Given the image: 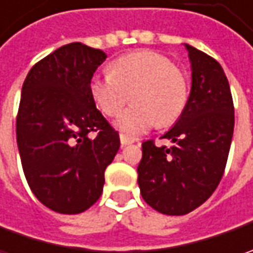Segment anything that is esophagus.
Here are the masks:
<instances>
[{
	"mask_svg": "<svg viewBox=\"0 0 253 253\" xmlns=\"http://www.w3.org/2000/svg\"><path fill=\"white\" fill-rule=\"evenodd\" d=\"M120 141H121V145L124 146V145H131V143H133L135 139H133V138H129V136H126V135H124V133H121V135H120Z\"/></svg>",
	"mask_w": 253,
	"mask_h": 253,
	"instance_id": "1",
	"label": "esophagus"
}]
</instances>
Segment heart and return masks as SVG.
<instances>
[{
    "mask_svg": "<svg viewBox=\"0 0 253 253\" xmlns=\"http://www.w3.org/2000/svg\"><path fill=\"white\" fill-rule=\"evenodd\" d=\"M110 76H94L88 91L98 110L115 117L131 97L115 126L128 135H139L153 125L169 126L183 114L189 90L187 79L165 54L138 50L122 54L108 64Z\"/></svg>",
    "mask_w": 253,
    "mask_h": 253,
    "instance_id": "obj_1",
    "label": "heart"
}]
</instances>
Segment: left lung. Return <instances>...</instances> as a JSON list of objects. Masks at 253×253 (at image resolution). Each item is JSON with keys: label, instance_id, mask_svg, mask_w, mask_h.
<instances>
[{"label": "left lung", "instance_id": "1", "mask_svg": "<svg viewBox=\"0 0 253 253\" xmlns=\"http://www.w3.org/2000/svg\"><path fill=\"white\" fill-rule=\"evenodd\" d=\"M184 46L191 91L177 122L162 136L173 145L143 142L138 166L142 197L166 215H184L209 200L222 179L234 133V102L221 64Z\"/></svg>", "mask_w": 253, "mask_h": 253}]
</instances>
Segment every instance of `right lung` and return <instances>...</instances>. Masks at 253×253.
Listing matches in <instances>:
<instances>
[{"mask_svg": "<svg viewBox=\"0 0 253 253\" xmlns=\"http://www.w3.org/2000/svg\"><path fill=\"white\" fill-rule=\"evenodd\" d=\"M105 59L80 42L64 44L35 64L22 85L16 142L25 177L36 199L60 214L83 212L100 199L120 149L118 132L88 91Z\"/></svg>", "mask_w": 253, "mask_h": 253, "instance_id": "right-lung-1", "label": "right lung"}]
</instances>
